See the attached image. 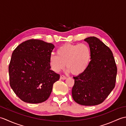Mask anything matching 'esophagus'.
<instances>
[{
	"label": "esophagus",
	"instance_id": "34e87169",
	"mask_svg": "<svg viewBox=\"0 0 126 126\" xmlns=\"http://www.w3.org/2000/svg\"><path fill=\"white\" fill-rule=\"evenodd\" d=\"M60 79H63V80L66 79V77L65 76H64V75H61V76H60Z\"/></svg>",
	"mask_w": 126,
	"mask_h": 126
}]
</instances>
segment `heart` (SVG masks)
I'll use <instances>...</instances> for the list:
<instances>
[{"label": "heart", "mask_w": 126, "mask_h": 126, "mask_svg": "<svg viewBox=\"0 0 126 126\" xmlns=\"http://www.w3.org/2000/svg\"><path fill=\"white\" fill-rule=\"evenodd\" d=\"M91 59L89 47L85 44H65L57 50V55L49 58L51 68L56 73L64 68L74 75H79L86 70Z\"/></svg>", "instance_id": "obj_1"}]
</instances>
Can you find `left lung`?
Returning <instances> with one entry per match:
<instances>
[{
    "instance_id": "1",
    "label": "left lung",
    "mask_w": 126,
    "mask_h": 126,
    "mask_svg": "<svg viewBox=\"0 0 126 126\" xmlns=\"http://www.w3.org/2000/svg\"><path fill=\"white\" fill-rule=\"evenodd\" d=\"M89 44L91 61L84 73L74 77V100L83 106L102 103L115 87L117 67L111 51L95 37L84 39Z\"/></svg>"
}]
</instances>
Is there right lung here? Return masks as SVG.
<instances>
[{
	"label": "right lung",
	"mask_w": 126,
	"mask_h": 126,
	"mask_svg": "<svg viewBox=\"0 0 126 126\" xmlns=\"http://www.w3.org/2000/svg\"><path fill=\"white\" fill-rule=\"evenodd\" d=\"M54 47L42 40L31 39L13 51L9 66L10 84L23 101L39 103L49 97L60 77L50 70L49 58Z\"/></svg>",
	"instance_id": "right-lung-1"
}]
</instances>
